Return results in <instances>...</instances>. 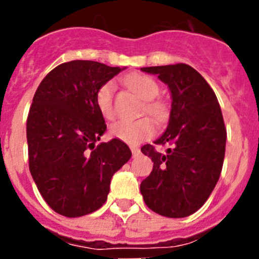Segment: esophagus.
Segmentation results:
<instances>
[{
	"mask_svg": "<svg viewBox=\"0 0 259 259\" xmlns=\"http://www.w3.org/2000/svg\"><path fill=\"white\" fill-rule=\"evenodd\" d=\"M130 149H132V153H133V156H134V158L140 154V149L137 148V146H132Z\"/></svg>",
	"mask_w": 259,
	"mask_h": 259,
	"instance_id": "obj_1",
	"label": "esophagus"
}]
</instances>
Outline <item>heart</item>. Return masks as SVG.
<instances>
[{"label":"heart","instance_id":"b5f03b06","mask_svg":"<svg viewBox=\"0 0 259 259\" xmlns=\"http://www.w3.org/2000/svg\"><path fill=\"white\" fill-rule=\"evenodd\" d=\"M125 82L130 90L134 91L142 100L145 101L144 109L156 121H163L168 115L165 104L160 100H155L159 95L158 82L150 76L140 74H133L125 79ZM115 82L108 81L99 89L96 94V105L99 111L105 119L111 120L115 116L114 108ZM155 133L154 122L149 117H142L138 120H119L110 127V134L116 139L127 144H139L144 140L150 139Z\"/></svg>","mask_w":259,"mask_h":259}]
</instances>
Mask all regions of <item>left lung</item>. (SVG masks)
Returning a JSON list of instances; mask_svg holds the SVG:
<instances>
[{"label":"left lung","mask_w":259,"mask_h":259,"mask_svg":"<svg viewBox=\"0 0 259 259\" xmlns=\"http://www.w3.org/2000/svg\"><path fill=\"white\" fill-rule=\"evenodd\" d=\"M140 70L168 85L171 98L168 126L154 142L170 146L164 154L143 146L154 165L140 192L155 213L184 218L207 202L221 176L227 139L221 106L209 83L189 65Z\"/></svg>","instance_id":"1"}]
</instances>
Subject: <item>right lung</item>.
I'll list each match as a JSON object with an SVG mask.
<instances>
[{
	"label": "right lung",
	"instance_id": "add662e5",
	"mask_svg": "<svg viewBox=\"0 0 259 259\" xmlns=\"http://www.w3.org/2000/svg\"><path fill=\"white\" fill-rule=\"evenodd\" d=\"M125 69L74 60L51 70L36 90L26 127L28 165L45 202L61 215L98 210L132 156L116 138L95 146L106 132L96 94Z\"/></svg>",
	"mask_w": 259,
	"mask_h": 259
}]
</instances>
